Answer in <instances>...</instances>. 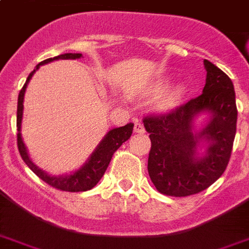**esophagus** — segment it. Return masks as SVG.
<instances>
[{
    "instance_id": "1",
    "label": "esophagus",
    "mask_w": 249,
    "mask_h": 249,
    "mask_svg": "<svg viewBox=\"0 0 249 249\" xmlns=\"http://www.w3.org/2000/svg\"><path fill=\"white\" fill-rule=\"evenodd\" d=\"M134 132L138 133V134L144 133V126L141 121H136V123H134Z\"/></svg>"
}]
</instances>
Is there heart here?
Returning <instances> with one entry per match:
<instances>
[{
  "label": "heart",
  "mask_w": 249,
  "mask_h": 249,
  "mask_svg": "<svg viewBox=\"0 0 249 249\" xmlns=\"http://www.w3.org/2000/svg\"><path fill=\"white\" fill-rule=\"evenodd\" d=\"M185 93V88L182 85H177L168 90L166 93L161 95L159 99V106L161 108H172L174 106L177 105L178 102L181 101L182 95Z\"/></svg>",
  "instance_id": "b5f03b06"
}]
</instances>
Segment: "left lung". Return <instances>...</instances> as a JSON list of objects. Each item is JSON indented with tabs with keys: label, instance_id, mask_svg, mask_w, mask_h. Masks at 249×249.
<instances>
[{
	"label": "left lung",
	"instance_id": "obj_1",
	"mask_svg": "<svg viewBox=\"0 0 249 249\" xmlns=\"http://www.w3.org/2000/svg\"><path fill=\"white\" fill-rule=\"evenodd\" d=\"M207 79L203 93L169 112L150 113L143 125L150 133L151 150L147 169L156 190L168 196H190L214 183L226 169L236 133L238 109L231 80L224 71L204 60ZM208 110L213 119L194 135L192 120ZM207 139L210 147L197 158V142Z\"/></svg>",
	"mask_w": 249,
	"mask_h": 249
}]
</instances>
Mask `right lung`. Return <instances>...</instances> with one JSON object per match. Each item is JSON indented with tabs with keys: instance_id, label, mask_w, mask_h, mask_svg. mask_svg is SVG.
<instances>
[{
	"instance_id": "add662e5",
	"label": "right lung",
	"mask_w": 249,
	"mask_h": 249,
	"mask_svg": "<svg viewBox=\"0 0 249 249\" xmlns=\"http://www.w3.org/2000/svg\"><path fill=\"white\" fill-rule=\"evenodd\" d=\"M81 54H72V53H67V54H62V55L54 56V58H49V59L42 60L41 63L37 64L36 70H38L41 64L49 63L52 60L55 59H77L80 58ZM36 70H33L29 73L28 79L23 85L21 90L19 91V97H18V111H17V142H18V150L20 154L21 159L24 160V163L28 165V168L32 170L33 173L36 174L37 177L41 178L45 183H48L49 186H52L54 189L62 190V191H68V193H79V191H88V190L93 189L94 186L97 185L99 179L103 177L107 166H108L109 161L112 159L113 154L116 152V150L120 147L121 144L124 143L125 141H128L130 138L133 133V126L134 125L132 123L120 126V128L112 129L107 133V136L103 138L97 150L93 152V155L90 156V159L88 160V163L81 168L80 170L75 172L73 174L70 176H64V177H52L49 174L44 173L42 170L38 169L35 164L31 161L28 158L25 146L21 141L20 136V124H21V116H23V99H24V93L27 84L29 83V80L32 79L33 73L36 72Z\"/></svg>"
}]
</instances>
